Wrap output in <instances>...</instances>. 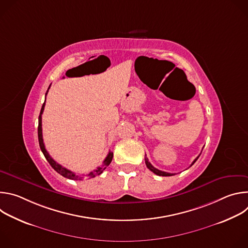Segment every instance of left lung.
I'll return each mask as SVG.
<instances>
[{
	"instance_id": "1",
	"label": "left lung",
	"mask_w": 248,
	"mask_h": 248,
	"mask_svg": "<svg viewBox=\"0 0 248 248\" xmlns=\"http://www.w3.org/2000/svg\"><path fill=\"white\" fill-rule=\"evenodd\" d=\"M199 157V156H198ZM198 157L192 162V164L191 165H193L195 162H196V160L198 159ZM145 164H146V166H147V168L151 170V171H153L154 173H156L157 175H161V176H170V175H173L174 173H170V172H166V171H162V170H158V169H156V168H154L151 164H150V162L148 161V158L146 157V155H145Z\"/></svg>"
}]
</instances>
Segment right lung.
<instances>
[{"instance_id": "1", "label": "right lung", "mask_w": 248, "mask_h": 248, "mask_svg": "<svg viewBox=\"0 0 248 248\" xmlns=\"http://www.w3.org/2000/svg\"><path fill=\"white\" fill-rule=\"evenodd\" d=\"M49 88H50V86H49ZM49 88H48V90H49ZM48 90H47V92H46V95H47V93H48ZM45 101H46V99H45ZM44 107H45V102H44V104H43V106H42L41 111H40V115H39V118H38V140H39V145H40L41 151L43 152V154H44L46 160L49 162V164L51 165V167H52L57 172H59L60 174H62V176H64V178H66V179L75 180V181H81L82 178H83V175H78V174H77L76 172H74V171H72V170H69L65 169L64 167H62V165L58 164V163L49 155V153L47 152V150H46V148H45V145H44V142H43V135H42V114H43V111H44ZM112 159H113V152L110 151L109 154H108V156L106 157V159L103 161V164H102L100 167H98L96 170L90 171V172H89L88 174H86V175L89 176V179H92V178H95V176L101 174V173L104 171V170L111 164Z\"/></svg>"}]
</instances>
